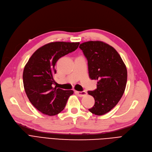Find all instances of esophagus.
Listing matches in <instances>:
<instances>
[{
    "label": "esophagus",
    "mask_w": 152,
    "mask_h": 152,
    "mask_svg": "<svg viewBox=\"0 0 152 152\" xmlns=\"http://www.w3.org/2000/svg\"><path fill=\"white\" fill-rule=\"evenodd\" d=\"M76 93L78 95V96H80V97L85 96V95L87 94V93L86 91H76Z\"/></svg>",
    "instance_id": "1"
}]
</instances>
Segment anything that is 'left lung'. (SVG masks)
Masks as SVG:
<instances>
[{
	"label": "left lung",
	"instance_id": "8db88e82",
	"mask_svg": "<svg viewBox=\"0 0 152 152\" xmlns=\"http://www.w3.org/2000/svg\"><path fill=\"white\" fill-rule=\"evenodd\" d=\"M88 60L89 77L98 80L97 88L88 91L94 98L89 111L96 115L107 113L119 102L126 85L127 69L120 54L102 41H88L79 47Z\"/></svg>",
	"mask_w": 152,
	"mask_h": 152
}]
</instances>
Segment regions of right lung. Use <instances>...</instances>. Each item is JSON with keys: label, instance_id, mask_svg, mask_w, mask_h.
Wrapping results in <instances>:
<instances>
[{"label": "right lung", "instance_id": "right-lung-1", "mask_svg": "<svg viewBox=\"0 0 152 152\" xmlns=\"http://www.w3.org/2000/svg\"><path fill=\"white\" fill-rule=\"evenodd\" d=\"M80 42H53L37 49L26 64L23 83L30 102L43 114L58 115L65 108L74 91L53 87L55 65L63 56L75 50Z\"/></svg>", "mask_w": 152, "mask_h": 152}]
</instances>
